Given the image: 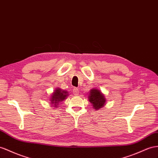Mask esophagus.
<instances>
[{
    "mask_svg": "<svg viewBox=\"0 0 158 158\" xmlns=\"http://www.w3.org/2000/svg\"><path fill=\"white\" fill-rule=\"evenodd\" d=\"M73 92L74 95H77L79 94V90L77 88H74V89H73Z\"/></svg>",
    "mask_w": 158,
    "mask_h": 158,
    "instance_id": "obj_1",
    "label": "esophagus"
}]
</instances>
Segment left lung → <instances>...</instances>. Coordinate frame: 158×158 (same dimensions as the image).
<instances>
[{
	"mask_svg": "<svg viewBox=\"0 0 158 158\" xmlns=\"http://www.w3.org/2000/svg\"><path fill=\"white\" fill-rule=\"evenodd\" d=\"M89 102L91 103L93 108L98 110L106 105V99L104 95L99 89H92L88 96Z\"/></svg>",
	"mask_w": 158,
	"mask_h": 158,
	"instance_id": "1",
	"label": "left lung"
}]
</instances>
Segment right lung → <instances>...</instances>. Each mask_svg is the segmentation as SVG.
I'll return each instance as SVG.
<instances>
[{"mask_svg": "<svg viewBox=\"0 0 158 158\" xmlns=\"http://www.w3.org/2000/svg\"><path fill=\"white\" fill-rule=\"evenodd\" d=\"M68 94H69L67 91H63L61 89L56 88L55 91L52 93L51 98H50L51 103L52 106H53L52 107H59V104L67 98V97L69 95Z\"/></svg>", "mask_w": 158, "mask_h": 158, "instance_id": "1", "label": "right lung"}]
</instances>
